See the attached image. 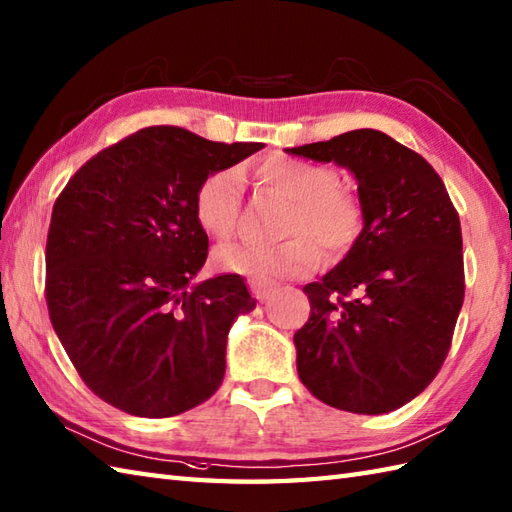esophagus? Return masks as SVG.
<instances>
[{
	"mask_svg": "<svg viewBox=\"0 0 512 512\" xmlns=\"http://www.w3.org/2000/svg\"><path fill=\"white\" fill-rule=\"evenodd\" d=\"M250 290H253V295H255L259 301H268L270 297H273L275 286L259 284V281H250Z\"/></svg>",
	"mask_w": 512,
	"mask_h": 512,
	"instance_id": "34e87169",
	"label": "esophagus"
}]
</instances>
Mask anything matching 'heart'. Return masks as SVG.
Instances as JSON below:
<instances>
[{"label": "heart", "mask_w": 512, "mask_h": 512, "mask_svg": "<svg viewBox=\"0 0 512 512\" xmlns=\"http://www.w3.org/2000/svg\"><path fill=\"white\" fill-rule=\"evenodd\" d=\"M262 187L290 200L281 235L273 246L226 244L215 250L213 264L222 273L242 275L259 284L308 275L325 255L339 257L361 235L363 206L352 191L339 187L336 173L306 160L268 158L253 171ZM195 220L204 233L224 239L235 231L239 215V173L220 169L206 176L193 200Z\"/></svg>", "instance_id": "1"}]
</instances>
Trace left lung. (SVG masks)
<instances>
[{
  "label": "left lung",
  "mask_w": 512,
  "mask_h": 512,
  "mask_svg": "<svg viewBox=\"0 0 512 512\" xmlns=\"http://www.w3.org/2000/svg\"><path fill=\"white\" fill-rule=\"evenodd\" d=\"M356 180L363 228L303 292L297 372L325 405L378 416L422 394L447 358L464 301L460 217L440 176L378 129L286 149Z\"/></svg>",
  "instance_id": "obj_1"
}]
</instances>
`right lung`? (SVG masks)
<instances>
[{"instance_id":"obj_1","label":"right lung","mask_w":512,"mask_h":512,"mask_svg":"<svg viewBox=\"0 0 512 512\" xmlns=\"http://www.w3.org/2000/svg\"><path fill=\"white\" fill-rule=\"evenodd\" d=\"M259 149L147 127L85 162L54 202L52 328L85 385L116 409L169 418L220 387L228 330L257 301L239 275L195 281L209 237L193 200L209 173Z\"/></svg>"}]
</instances>
